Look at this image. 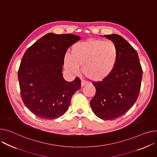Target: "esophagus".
Returning <instances> with one entry per match:
<instances>
[{
	"label": "esophagus",
	"instance_id": "esophagus-1",
	"mask_svg": "<svg viewBox=\"0 0 157 157\" xmlns=\"http://www.w3.org/2000/svg\"><path fill=\"white\" fill-rule=\"evenodd\" d=\"M81 87H83V86H86L87 85V82L84 81H81Z\"/></svg>",
	"mask_w": 157,
	"mask_h": 157
}]
</instances>
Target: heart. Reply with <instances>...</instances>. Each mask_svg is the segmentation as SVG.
Segmentation results:
<instances>
[{"label":"heart","instance_id":"1","mask_svg":"<svg viewBox=\"0 0 157 157\" xmlns=\"http://www.w3.org/2000/svg\"><path fill=\"white\" fill-rule=\"evenodd\" d=\"M119 59L117 47L111 41L90 39L77 43L71 47V54L64 56L66 69L77 73L78 67L88 79L100 81L110 75Z\"/></svg>","mask_w":157,"mask_h":157}]
</instances>
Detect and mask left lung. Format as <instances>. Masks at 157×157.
Listing matches in <instances>:
<instances>
[{"instance_id":"obj_1","label":"left lung","mask_w":157,"mask_h":157,"mask_svg":"<svg viewBox=\"0 0 157 157\" xmlns=\"http://www.w3.org/2000/svg\"><path fill=\"white\" fill-rule=\"evenodd\" d=\"M104 36L116 45L119 59L109 76L93 82L97 91L90 106L97 117L112 121L127 113L138 99L143 70L136 50L126 40L116 34Z\"/></svg>"}]
</instances>
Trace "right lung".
<instances>
[{
  "label": "right lung",
  "instance_id": "right-lung-1",
  "mask_svg": "<svg viewBox=\"0 0 157 157\" xmlns=\"http://www.w3.org/2000/svg\"><path fill=\"white\" fill-rule=\"evenodd\" d=\"M80 38L72 34L50 33L25 52L17 73L21 96L36 116L48 120L62 116L73 94L81 88L78 77L68 82L62 73L67 50Z\"/></svg>",
  "mask_w": 157,
  "mask_h": 157
}]
</instances>
